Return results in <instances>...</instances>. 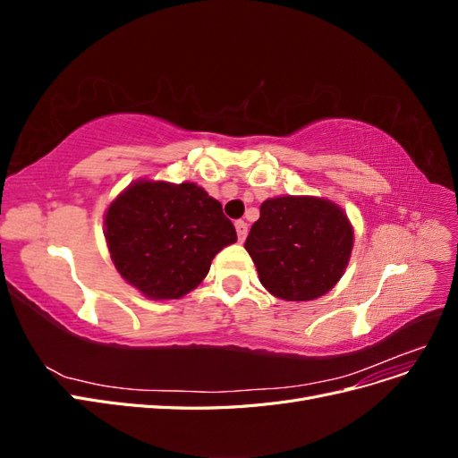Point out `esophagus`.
Wrapping results in <instances>:
<instances>
[{
  "instance_id": "1",
  "label": "esophagus",
  "mask_w": 458,
  "mask_h": 458,
  "mask_svg": "<svg viewBox=\"0 0 458 458\" xmlns=\"http://www.w3.org/2000/svg\"><path fill=\"white\" fill-rule=\"evenodd\" d=\"M234 227H237V237H239V242H242L244 239H246V233H248V225L244 224V221L241 219V221H237V224H234Z\"/></svg>"
}]
</instances>
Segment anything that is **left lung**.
<instances>
[{
  "mask_svg": "<svg viewBox=\"0 0 458 458\" xmlns=\"http://www.w3.org/2000/svg\"><path fill=\"white\" fill-rule=\"evenodd\" d=\"M244 248L267 293L308 301L340 281L352 256L353 227L342 208L327 199L276 197L259 206Z\"/></svg>",
  "mask_w": 458,
  "mask_h": 458,
  "instance_id": "obj_1",
  "label": "left lung"
}]
</instances>
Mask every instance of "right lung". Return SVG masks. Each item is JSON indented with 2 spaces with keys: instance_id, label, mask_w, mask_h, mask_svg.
Returning a JSON list of instances; mask_svg holds the SVG:
<instances>
[{
  "instance_id": "right-lung-1",
  "label": "right lung",
  "mask_w": 458,
  "mask_h": 458,
  "mask_svg": "<svg viewBox=\"0 0 458 458\" xmlns=\"http://www.w3.org/2000/svg\"><path fill=\"white\" fill-rule=\"evenodd\" d=\"M105 239L123 281L150 300H177L202 283L237 231L197 183L140 179L110 202Z\"/></svg>"
}]
</instances>
